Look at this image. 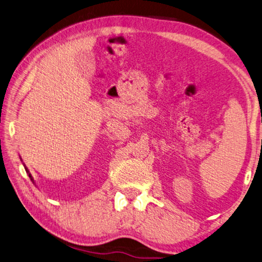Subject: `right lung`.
<instances>
[{"instance_id": "right-lung-1", "label": "right lung", "mask_w": 262, "mask_h": 262, "mask_svg": "<svg viewBox=\"0 0 262 262\" xmlns=\"http://www.w3.org/2000/svg\"><path fill=\"white\" fill-rule=\"evenodd\" d=\"M29 177H30V178H31V176H30V174H29ZM31 180H33V179H31Z\"/></svg>"}]
</instances>
